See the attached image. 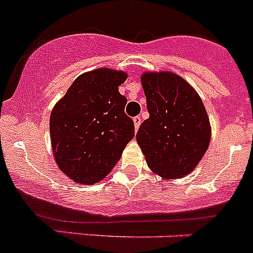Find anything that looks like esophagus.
<instances>
[{
  "instance_id": "1",
  "label": "esophagus",
  "mask_w": 253,
  "mask_h": 253,
  "mask_svg": "<svg viewBox=\"0 0 253 253\" xmlns=\"http://www.w3.org/2000/svg\"><path fill=\"white\" fill-rule=\"evenodd\" d=\"M133 123H134V128H135V130H138L140 124H142V119H140V117H135L133 118Z\"/></svg>"
}]
</instances>
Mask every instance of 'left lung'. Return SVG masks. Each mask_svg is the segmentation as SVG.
I'll return each instance as SVG.
<instances>
[{"label": "left lung", "instance_id": "1", "mask_svg": "<svg viewBox=\"0 0 253 253\" xmlns=\"http://www.w3.org/2000/svg\"><path fill=\"white\" fill-rule=\"evenodd\" d=\"M142 86L149 118L136 142L148 167L164 179L183 178L193 170L211 142V124L194 87L170 71H144Z\"/></svg>", "mask_w": 253, "mask_h": 253}]
</instances>
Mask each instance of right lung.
Instances as JSON below:
<instances>
[{"label": "right lung", "mask_w": 253, "mask_h": 253, "mask_svg": "<svg viewBox=\"0 0 253 253\" xmlns=\"http://www.w3.org/2000/svg\"><path fill=\"white\" fill-rule=\"evenodd\" d=\"M128 74L100 68L81 74L50 115L52 154L65 175L80 184H95L119 162L134 136L126 117V98L119 92Z\"/></svg>", "instance_id": "obj_1"}]
</instances>
